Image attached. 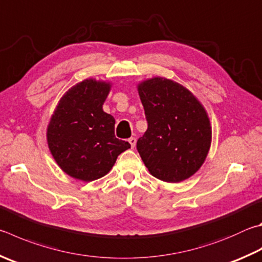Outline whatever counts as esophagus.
Returning a JSON list of instances; mask_svg holds the SVG:
<instances>
[{
  "label": "esophagus",
  "instance_id": "esophagus-1",
  "mask_svg": "<svg viewBox=\"0 0 262 262\" xmlns=\"http://www.w3.org/2000/svg\"><path fill=\"white\" fill-rule=\"evenodd\" d=\"M128 142H129V144L132 147H135L136 145V139L135 137H130V139H128Z\"/></svg>",
  "mask_w": 262,
  "mask_h": 262
}]
</instances>
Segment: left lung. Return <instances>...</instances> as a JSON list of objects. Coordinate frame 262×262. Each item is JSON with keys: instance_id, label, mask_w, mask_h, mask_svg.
<instances>
[{"instance_id": "obj_1", "label": "left lung", "mask_w": 262, "mask_h": 262, "mask_svg": "<svg viewBox=\"0 0 262 262\" xmlns=\"http://www.w3.org/2000/svg\"><path fill=\"white\" fill-rule=\"evenodd\" d=\"M147 129L137 151L152 177L169 183L189 179L202 167L212 127L198 98L173 80L155 77L137 84Z\"/></svg>"}]
</instances>
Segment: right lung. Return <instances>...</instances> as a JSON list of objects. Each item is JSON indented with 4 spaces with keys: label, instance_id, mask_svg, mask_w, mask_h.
Returning a JSON list of instances; mask_svg holds the SVG:
<instances>
[{
    "label": "right lung",
    "instance_id": "1",
    "mask_svg": "<svg viewBox=\"0 0 262 262\" xmlns=\"http://www.w3.org/2000/svg\"><path fill=\"white\" fill-rule=\"evenodd\" d=\"M111 85L85 79L71 87L59 99L47 128V142L57 165L84 182L106 175L118 156L130 147L115 136V118L103 111Z\"/></svg>",
    "mask_w": 262,
    "mask_h": 262
}]
</instances>
